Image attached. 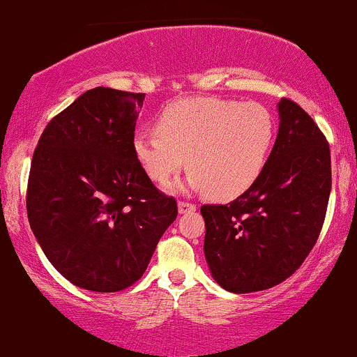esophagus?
Masks as SVG:
<instances>
[{"mask_svg":"<svg viewBox=\"0 0 357 357\" xmlns=\"http://www.w3.org/2000/svg\"><path fill=\"white\" fill-rule=\"evenodd\" d=\"M178 210H179V213H190V212H195V210H197V205L183 200V202H178Z\"/></svg>","mask_w":357,"mask_h":357,"instance_id":"obj_1","label":"esophagus"}]
</instances>
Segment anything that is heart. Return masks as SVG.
<instances>
[{
	"label": "heart",
	"mask_w": 357,
	"mask_h": 357,
	"mask_svg": "<svg viewBox=\"0 0 357 357\" xmlns=\"http://www.w3.org/2000/svg\"><path fill=\"white\" fill-rule=\"evenodd\" d=\"M155 131L135 135L133 155L145 174L166 185L188 166L186 186L213 200H232L264 172L275 123L261 104L193 97L160 112Z\"/></svg>",
	"instance_id": "1"
}]
</instances>
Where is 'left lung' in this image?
Masks as SVG:
<instances>
[{
  "instance_id": "left-lung-1",
  "label": "left lung",
  "mask_w": 357,
  "mask_h": 357,
  "mask_svg": "<svg viewBox=\"0 0 357 357\" xmlns=\"http://www.w3.org/2000/svg\"><path fill=\"white\" fill-rule=\"evenodd\" d=\"M279 133L260 178L227 205H204V251L229 292L270 289L291 277L317 243L332 167L327 138L307 112L280 99Z\"/></svg>"
}]
</instances>
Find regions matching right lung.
<instances>
[{"instance_id": "obj_1", "label": "right lung", "mask_w": 357, "mask_h": 357, "mask_svg": "<svg viewBox=\"0 0 357 357\" xmlns=\"http://www.w3.org/2000/svg\"><path fill=\"white\" fill-rule=\"evenodd\" d=\"M145 93L96 87L43 131L27 188L30 229L65 279L93 292L137 282L178 205L133 155Z\"/></svg>"}]
</instances>
